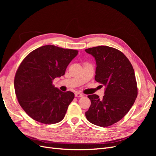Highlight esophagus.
Instances as JSON below:
<instances>
[{
    "mask_svg": "<svg viewBox=\"0 0 156 156\" xmlns=\"http://www.w3.org/2000/svg\"><path fill=\"white\" fill-rule=\"evenodd\" d=\"M75 97H83V94H81V93H79V92H75Z\"/></svg>",
    "mask_w": 156,
    "mask_h": 156,
    "instance_id": "1",
    "label": "esophagus"
}]
</instances>
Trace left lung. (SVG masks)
Returning <instances> with one entry per match:
<instances>
[{"label":"left lung","instance_id":"left-lung-1","mask_svg":"<svg viewBox=\"0 0 156 156\" xmlns=\"http://www.w3.org/2000/svg\"><path fill=\"white\" fill-rule=\"evenodd\" d=\"M96 60L95 80L105 86V95L88 96L90 107L85 112L90 123L107 127L120 120L133 106L137 85L133 66L121 51L108 46L85 49Z\"/></svg>","mask_w":156,"mask_h":156}]
</instances>
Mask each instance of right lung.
<instances>
[{"instance_id": "add662e5", "label": "right lung", "mask_w": 156, "mask_h": 156, "mask_svg": "<svg viewBox=\"0 0 156 156\" xmlns=\"http://www.w3.org/2000/svg\"><path fill=\"white\" fill-rule=\"evenodd\" d=\"M77 54V50L48 45L32 51L22 61L15 75L14 88L19 103L32 119L51 124L64 119L75 95L55 87L53 81L65 74Z\"/></svg>"}]
</instances>
